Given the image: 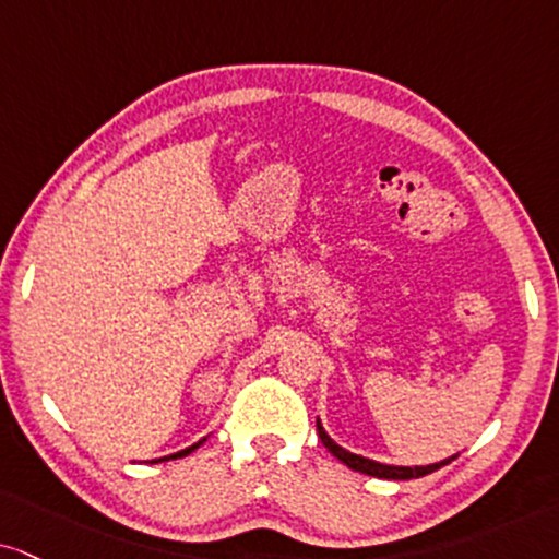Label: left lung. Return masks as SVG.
Listing matches in <instances>:
<instances>
[{"label":"left lung","mask_w":559,"mask_h":559,"mask_svg":"<svg viewBox=\"0 0 559 559\" xmlns=\"http://www.w3.org/2000/svg\"><path fill=\"white\" fill-rule=\"evenodd\" d=\"M316 430H319L321 443L326 445L329 451H332L334 456L342 461V464H347L349 469H355V472H360V474H370V477H378V479H417V477H425V474L440 469V466L451 464V461L456 459V456L445 459V461H440V464H430V466H389V464H378V461L355 456V453L344 451L342 445H336L334 440L326 436V430H323L321 423H316Z\"/></svg>","instance_id":"obj_1"}]
</instances>
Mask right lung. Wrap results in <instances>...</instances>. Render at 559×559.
<instances>
[{
  "instance_id": "right-lung-1",
  "label": "right lung",
  "mask_w": 559,
  "mask_h": 559,
  "mask_svg": "<svg viewBox=\"0 0 559 559\" xmlns=\"http://www.w3.org/2000/svg\"><path fill=\"white\" fill-rule=\"evenodd\" d=\"M204 440H199V443H194V445H189V448H183V451H178V453H174V456H165V459H157V461H168V459H183V456H189L191 451H197L199 445H202Z\"/></svg>"
}]
</instances>
